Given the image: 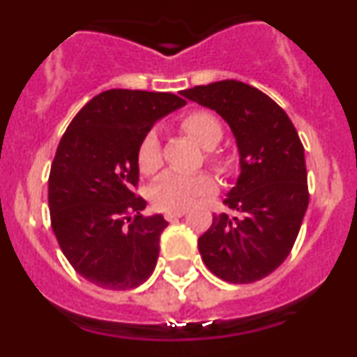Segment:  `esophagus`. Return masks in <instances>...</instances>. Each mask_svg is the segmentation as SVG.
<instances>
[{"label": "esophagus", "mask_w": 357, "mask_h": 357, "mask_svg": "<svg viewBox=\"0 0 357 357\" xmlns=\"http://www.w3.org/2000/svg\"><path fill=\"white\" fill-rule=\"evenodd\" d=\"M185 214H186L185 208H183V211H169V212H165L164 218L167 219V221H174V219L183 218V215H185Z\"/></svg>", "instance_id": "34e87169"}]
</instances>
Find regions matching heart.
<instances>
[{
    "label": "heart",
    "mask_w": 357,
    "mask_h": 357,
    "mask_svg": "<svg viewBox=\"0 0 357 357\" xmlns=\"http://www.w3.org/2000/svg\"><path fill=\"white\" fill-rule=\"evenodd\" d=\"M183 131L205 149V158L212 167L226 172L231 165V158L218 149L225 129L221 121L208 110H193L186 114L179 122ZM138 167L143 174L153 176L162 167V146L155 131H149L143 136L138 146ZM218 190V183L207 172L200 174H183V172H165L153 185V205L158 211H183L204 197L212 195Z\"/></svg>",
    "instance_id": "heart-1"
}]
</instances>
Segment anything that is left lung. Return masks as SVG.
<instances>
[{"instance_id":"1","label":"left lung","mask_w":357,"mask_h":357,"mask_svg":"<svg viewBox=\"0 0 357 357\" xmlns=\"http://www.w3.org/2000/svg\"><path fill=\"white\" fill-rule=\"evenodd\" d=\"M231 128L240 178L222 204L238 215H212L199 238L202 261L228 283H254L289 257L309 204L304 146L285 110L254 86L218 81L181 91Z\"/></svg>"}]
</instances>
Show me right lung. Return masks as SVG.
<instances>
[{
	"label": "right lung",
	"instance_id": "1",
	"mask_svg": "<svg viewBox=\"0 0 357 357\" xmlns=\"http://www.w3.org/2000/svg\"><path fill=\"white\" fill-rule=\"evenodd\" d=\"M185 103L172 93L109 89L60 139L48 179L52 228L72 268L96 287L136 289L155 269L167 221L142 214L138 146L157 119Z\"/></svg>",
	"mask_w": 357,
	"mask_h": 357
}]
</instances>
